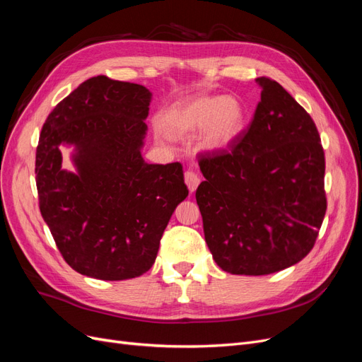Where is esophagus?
<instances>
[{"label": "esophagus", "mask_w": 362, "mask_h": 362, "mask_svg": "<svg viewBox=\"0 0 362 362\" xmlns=\"http://www.w3.org/2000/svg\"><path fill=\"white\" fill-rule=\"evenodd\" d=\"M184 180H185V184H187L189 190L193 193L196 189H198L199 185V177L198 173H194L193 170H187L184 173Z\"/></svg>", "instance_id": "esophagus-1"}]
</instances>
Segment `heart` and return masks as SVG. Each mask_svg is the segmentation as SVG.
Returning a JSON list of instances; mask_svg holds the SVG:
<instances>
[{"label": "heart", "instance_id": "obj_1", "mask_svg": "<svg viewBox=\"0 0 362 362\" xmlns=\"http://www.w3.org/2000/svg\"><path fill=\"white\" fill-rule=\"evenodd\" d=\"M246 117V107L237 96L198 95L173 104L161 124L173 136H187L201 129L205 149L223 151L243 133Z\"/></svg>", "mask_w": 362, "mask_h": 362}]
</instances>
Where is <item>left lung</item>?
Returning <instances> with one entry per match:
<instances>
[{
  "label": "left lung",
  "mask_w": 362,
  "mask_h": 362,
  "mask_svg": "<svg viewBox=\"0 0 362 362\" xmlns=\"http://www.w3.org/2000/svg\"><path fill=\"white\" fill-rule=\"evenodd\" d=\"M245 134L199 156L205 242L233 275H270L303 259L326 213L325 152L305 108L267 76Z\"/></svg>",
  "instance_id": "obj_1"
}]
</instances>
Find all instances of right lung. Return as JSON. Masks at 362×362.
Here are the masks:
<instances>
[{
  "instance_id": "1",
  "label": "right lung",
  "mask_w": 362,
  "mask_h": 362,
  "mask_svg": "<svg viewBox=\"0 0 362 362\" xmlns=\"http://www.w3.org/2000/svg\"><path fill=\"white\" fill-rule=\"evenodd\" d=\"M152 93L98 75L49 113L36 151L39 206L64 261L81 275L124 281L144 275L161 235L187 198L180 163L141 157ZM74 146L76 170L61 168Z\"/></svg>"
}]
</instances>
